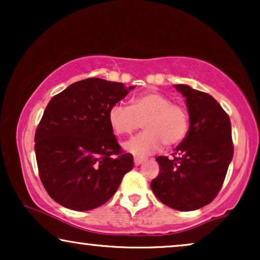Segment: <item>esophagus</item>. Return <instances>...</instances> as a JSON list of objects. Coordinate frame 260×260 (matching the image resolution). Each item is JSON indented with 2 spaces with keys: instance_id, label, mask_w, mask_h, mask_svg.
<instances>
[{
  "instance_id": "esophagus-1",
  "label": "esophagus",
  "mask_w": 260,
  "mask_h": 260,
  "mask_svg": "<svg viewBox=\"0 0 260 260\" xmlns=\"http://www.w3.org/2000/svg\"><path fill=\"white\" fill-rule=\"evenodd\" d=\"M144 158H141V157H135L134 158V162H135V166H140L141 163H143Z\"/></svg>"
}]
</instances>
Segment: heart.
<instances>
[{
	"mask_svg": "<svg viewBox=\"0 0 260 260\" xmlns=\"http://www.w3.org/2000/svg\"><path fill=\"white\" fill-rule=\"evenodd\" d=\"M108 117L113 133L118 136L133 134L143 122L144 133L124 143V149L136 156L154 154L163 144H180L186 138L190 123L189 112L183 105L156 91L136 95L130 106L117 103L110 108Z\"/></svg>",
	"mask_w": 260,
	"mask_h": 260,
	"instance_id": "heart-1",
	"label": "heart"
}]
</instances>
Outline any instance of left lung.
I'll list each match as a JSON object with an SVG mask.
<instances>
[{
    "label": "left lung",
    "mask_w": 260,
    "mask_h": 260,
    "mask_svg": "<svg viewBox=\"0 0 260 260\" xmlns=\"http://www.w3.org/2000/svg\"><path fill=\"white\" fill-rule=\"evenodd\" d=\"M186 98L190 125L173 157L158 156L159 173L150 187L162 204L195 211L211 204L221 189L233 157L230 117L212 95L175 85Z\"/></svg>",
    "instance_id": "1"
}]
</instances>
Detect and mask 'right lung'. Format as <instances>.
<instances>
[{
  "mask_svg": "<svg viewBox=\"0 0 260 260\" xmlns=\"http://www.w3.org/2000/svg\"><path fill=\"white\" fill-rule=\"evenodd\" d=\"M88 78L70 85L46 106L35 131L39 176L55 202L73 211L104 205L134 168L109 123V110L134 90Z\"/></svg>",
  "mask_w": 260,
  "mask_h": 260,
  "instance_id": "1",
  "label": "right lung"
}]
</instances>
